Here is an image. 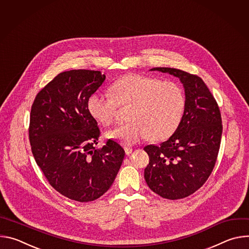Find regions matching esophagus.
Here are the masks:
<instances>
[{
  "instance_id": "34e87169",
  "label": "esophagus",
  "mask_w": 249,
  "mask_h": 249,
  "mask_svg": "<svg viewBox=\"0 0 249 249\" xmlns=\"http://www.w3.org/2000/svg\"><path fill=\"white\" fill-rule=\"evenodd\" d=\"M124 150H125L126 155H130V154H132V152H133V149L130 148V147H124Z\"/></svg>"
}]
</instances>
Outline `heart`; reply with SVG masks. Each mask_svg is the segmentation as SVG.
Instances as JSON below:
<instances>
[{
  "mask_svg": "<svg viewBox=\"0 0 249 249\" xmlns=\"http://www.w3.org/2000/svg\"><path fill=\"white\" fill-rule=\"evenodd\" d=\"M111 94L92 93L88 110L102 125L111 124L118 105H130L128 122L106 132V137L124 145H134L145 138L160 141L169 138L180 125L186 97L183 89L175 82L140 74L127 75L110 87Z\"/></svg>",
  "mask_w": 249,
  "mask_h": 249,
  "instance_id": "1",
  "label": "heart"
}]
</instances>
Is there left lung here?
<instances>
[{
	"label": "left lung",
	"mask_w": 249,
	"mask_h": 249,
	"mask_svg": "<svg viewBox=\"0 0 249 249\" xmlns=\"http://www.w3.org/2000/svg\"><path fill=\"white\" fill-rule=\"evenodd\" d=\"M178 78L186 105L177 130L159 146L144 148L150 158L145 180L165 199H182L197 191L215 166L223 132L218 103L203 80L174 68H153Z\"/></svg>",
	"instance_id": "obj_1"
}]
</instances>
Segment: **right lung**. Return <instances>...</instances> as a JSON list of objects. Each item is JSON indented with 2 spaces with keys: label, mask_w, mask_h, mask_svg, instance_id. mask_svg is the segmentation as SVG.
<instances>
[{
  "label": "right lung",
  "mask_w": 249,
  "mask_h": 249,
  "mask_svg": "<svg viewBox=\"0 0 249 249\" xmlns=\"http://www.w3.org/2000/svg\"><path fill=\"white\" fill-rule=\"evenodd\" d=\"M104 80L100 71L60 73L31 106L28 132L35 161L55 190L79 202L93 201L107 191L125 156L113 140L94 147L100 132L88 100Z\"/></svg>",
  "instance_id": "add662e5"
}]
</instances>
